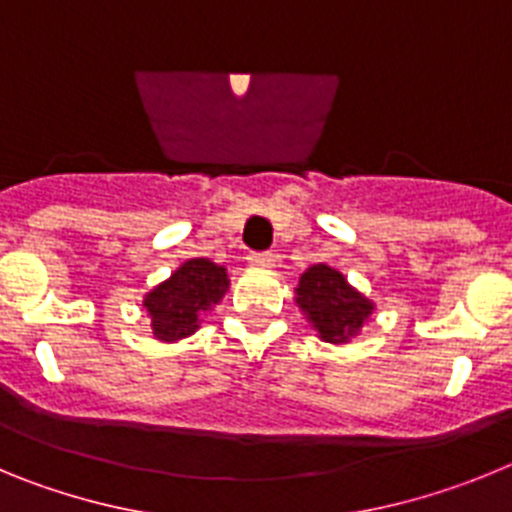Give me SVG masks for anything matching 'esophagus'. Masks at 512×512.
Wrapping results in <instances>:
<instances>
[{"label": "esophagus", "mask_w": 512, "mask_h": 512, "mask_svg": "<svg viewBox=\"0 0 512 512\" xmlns=\"http://www.w3.org/2000/svg\"><path fill=\"white\" fill-rule=\"evenodd\" d=\"M274 261H277L274 253H251V256H248V266H251V269H271Z\"/></svg>", "instance_id": "34e87169"}]
</instances>
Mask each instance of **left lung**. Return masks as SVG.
<instances>
[{
  "instance_id": "8db88e82",
  "label": "left lung",
  "mask_w": 512,
  "mask_h": 512,
  "mask_svg": "<svg viewBox=\"0 0 512 512\" xmlns=\"http://www.w3.org/2000/svg\"><path fill=\"white\" fill-rule=\"evenodd\" d=\"M295 302L320 341L333 346L351 343L377 310L369 297L361 295L341 271L328 264H312L302 271Z\"/></svg>"
}]
</instances>
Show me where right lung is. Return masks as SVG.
<instances>
[{"label":"right lung","instance_id":"1","mask_svg":"<svg viewBox=\"0 0 512 512\" xmlns=\"http://www.w3.org/2000/svg\"><path fill=\"white\" fill-rule=\"evenodd\" d=\"M230 287L228 269L210 259H187L171 277L146 292L143 310L151 320V333L161 343H176L194 336L202 318Z\"/></svg>","mask_w":512,"mask_h":512}]
</instances>
